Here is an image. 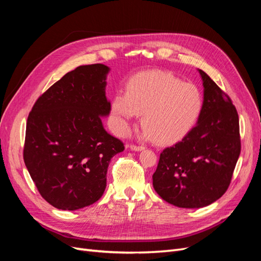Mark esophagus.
Returning a JSON list of instances; mask_svg holds the SVG:
<instances>
[{
    "mask_svg": "<svg viewBox=\"0 0 261 261\" xmlns=\"http://www.w3.org/2000/svg\"><path fill=\"white\" fill-rule=\"evenodd\" d=\"M129 148H130L132 150H134V151H141V150L145 149L144 146H136V145H130Z\"/></svg>",
    "mask_w": 261,
    "mask_h": 261,
    "instance_id": "1",
    "label": "esophagus"
}]
</instances>
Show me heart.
Returning a JSON list of instances; mask_svg holds the SVG:
<instances>
[{"mask_svg": "<svg viewBox=\"0 0 261 261\" xmlns=\"http://www.w3.org/2000/svg\"><path fill=\"white\" fill-rule=\"evenodd\" d=\"M202 106V94L196 85L163 70H150L132 77L126 92L114 94L111 108L116 133L125 134L143 114V137L171 145L193 129Z\"/></svg>", "mask_w": 261, "mask_h": 261, "instance_id": "heart-1", "label": "heart"}]
</instances>
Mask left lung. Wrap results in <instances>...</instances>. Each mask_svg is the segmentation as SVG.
I'll return each mask as SVG.
<instances>
[{"label":"left lung","mask_w":261,"mask_h":261,"mask_svg":"<svg viewBox=\"0 0 261 261\" xmlns=\"http://www.w3.org/2000/svg\"><path fill=\"white\" fill-rule=\"evenodd\" d=\"M199 73L204 90L198 123L163 150L152 175L156 194L179 208H201L219 199L230 186L241 153L236 108L203 70Z\"/></svg>","instance_id":"8db88e82"}]
</instances>
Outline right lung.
<instances>
[{
  "instance_id": "add662e5",
  "label": "right lung",
  "mask_w": 261,
  "mask_h": 261,
  "mask_svg": "<svg viewBox=\"0 0 261 261\" xmlns=\"http://www.w3.org/2000/svg\"><path fill=\"white\" fill-rule=\"evenodd\" d=\"M109 67L78 66L43 92L26 126L23 161L42 198L62 210H77L103 195L112 158L124 144L103 128Z\"/></svg>"
}]
</instances>
